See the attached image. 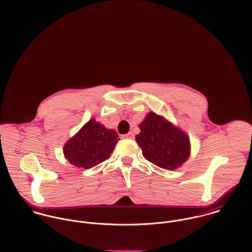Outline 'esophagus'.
<instances>
[{
	"mask_svg": "<svg viewBox=\"0 0 252 252\" xmlns=\"http://www.w3.org/2000/svg\"><path fill=\"white\" fill-rule=\"evenodd\" d=\"M125 139H134V135H133V133H128V134H126V135H124L123 136Z\"/></svg>",
	"mask_w": 252,
	"mask_h": 252,
	"instance_id": "34e87169",
	"label": "esophagus"
}]
</instances>
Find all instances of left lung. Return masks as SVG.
I'll list each match as a JSON object with an SVG mask.
<instances>
[{
	"instance_id": "8db88e82",
	"label": "left lung",
	"mask_w": 252,
	"mask_h": 252,
	"mask_svg": "<svg viewBox=\"0 0 252 252\" xmlns=\"http://www.w3.org/2000/svg\"><path fill=\"white\" fill-rule=\"evenodd\" d=\"M136 141L143 155L152 164L166 170H176L190 156L188 136L165 117L150 111L139 125Z\"/></svg>"
}]
</instances>
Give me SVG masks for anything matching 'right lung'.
<instances>
[{
  "mask_svg": "<svg viewBox=\"0 0 252 252\" xmlns=\"http://www.w3.org/2000/svg\"><path fill=\"white\" fill-rule=\"evenodd\" d=\"M118 141L114 130L93 118L65 144L63 153L73 166L90 169L108 159Z\"/></svg>",
  "mask_w": 252,
  "mask_h": 252,
  "instance_id": "right-lung-1",
  "label": "right lung"
}]
</instances>
